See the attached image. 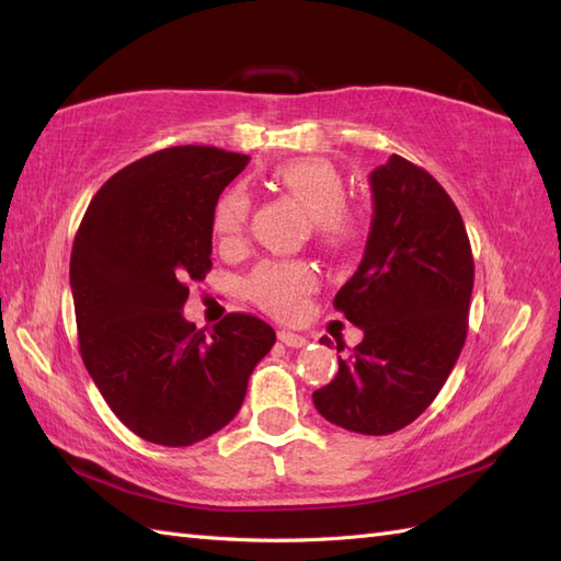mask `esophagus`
<instances>
[{
	"instance_id": "esophagus-1",
	"label": "esophagus",
	"mask_w": 561,
	"mask_h": 561,
	"mask_svg": "<svg viewBox=\"0 0 561 561\" xmlns=\"http://www.w3.org/2000/svg\"><path fill=\"white\" fill-rule=\"evenodd\" d=\"M279 342H284L287 344V347H291V350H299V347H304V344L308 342L304 335H296V332H289V330H282L279 332Z\"/></svg>"
}]
</instances>
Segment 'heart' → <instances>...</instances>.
Wrapping results in <instances>:
<instances>
[{"label":"heart","mask_w":561,"mask_h":561,"mask_svg":"<svg viewBox=\"0 0 561 561\" xmlns=\"http://www.w3.org/2000/svg\"><path fill=\"white\" fill-rule=\"evenodd\" d=\"M272 183L282 193L301 202L311 214L313 233L325 245L344 250L356 243L362 233L359 214L350 209L347 185L335 165L323 159H294L272 171ZM248 221V197L241 187H231L214 202L211 229L224 243L241 238ZM316 272L308 262H265L248 279L250 299L274 316L299 311L304 296L313 291Z\"/></svg>","instance_id":"heart-1"}]
</instances>
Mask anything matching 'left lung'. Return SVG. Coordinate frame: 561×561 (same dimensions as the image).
Listing matches in <instances>:
<instances>
[{"label":"left lung","instance_id":"1","mask_svg":"<svg viewBox=\"0 0 561 561\" xmlns=\"http://www.w3.org/2000/svg\"><path fill=\"white\" fill-rule=\"evenodd\" d=\"M371 231L335 308L364 340L313 392L328 422L383 436L414 422L456 366L468 335L474 262L458 207L434 175L392 153L368 175ZM330 347V340H320ZM342 347L337 344V352Z\"/></svg>","mask_w":561,"mask_h":561}]
</instances>
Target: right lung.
I'll return each mask as SVG.
<instances>
[{
	"label": "right lung",
	"instance_id": "right-lung-1",
	"mask_svg": "<svg viewBox=\"0 0 561 561\" xmlns=\"http://www.w3.org/2000/svg\"><path fill=\"white\" fill-rule=\"evenodd\" d=\"M245 153L171 147L117 171L83 214L71 248L79 350L129 432L193 446L241 410L274 330L229 313L211 335L183 318L187 282L211 270V209Z\"/></svg>",
	"mask_w": 561,
	"mask_h": 561
}]
</instances>
